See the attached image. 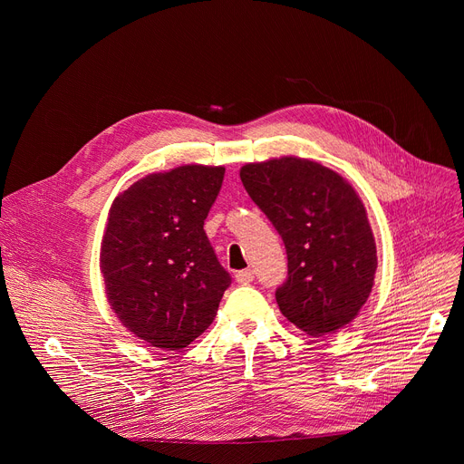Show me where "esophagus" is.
I'll list each match as a JSON object with an SVG mask.
<instances>
[{"label":"esophagus","mask_w":464,"mask_h":464,"mask_svg":"<svg viewBox=\"0 0 464 464\" xmlns=\"http://www.w3.org/2000/svg\"><path fill=\"white\" fill-rule=\"evenodd\" d=\"M235 280L237 284H250L254 280V273L250 269H245V271H238L235 275Z\"/></svg>","instance_id":"1"}]
</instances>
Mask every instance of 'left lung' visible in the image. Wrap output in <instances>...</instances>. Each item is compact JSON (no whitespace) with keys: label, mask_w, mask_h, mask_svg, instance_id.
Wrapping results in <instances>:
<instances>
[{"label":"left lung","mask_w":464,"mask_h":464,"mask_svg":"<svg viewBox=\"0 0 464 464\" xmlns=\"http://www.w3.org/2000/svg\"><path fill=\"white\" fill-rule=\"evenodd\" d=\"M240 180L287 252V280L276 289L280 312L310 336L353 322L378 269L376 240L355 188L297 156L242 165Z\"/></svg>","instance_id":"8db88e82"}]
</instances>
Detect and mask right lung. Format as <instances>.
Wrapping results in <instances>:
<instances>
[{
	"label": "right lung",
	"instance_id": "add662e5",
	"mask_svg": "<svg viewBox=\"0 0 464 464\" xmlns=\"http://www.w3.org/2000/svg\"><path fill=\"white\" fill-rule=\"evenodd\" d=\"M224 173V165L191 163L146 175L109 208L100 250L105 295L120 324L149 346L191 344L231 284L203 229Z\"/></svg>",
	"mask_w": 464,
	"mask_h": 464
}]
</instances>
